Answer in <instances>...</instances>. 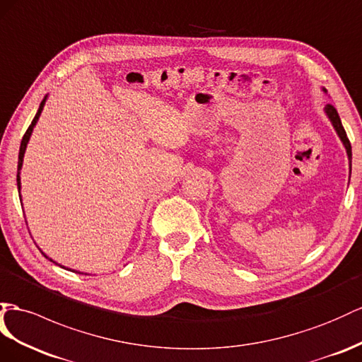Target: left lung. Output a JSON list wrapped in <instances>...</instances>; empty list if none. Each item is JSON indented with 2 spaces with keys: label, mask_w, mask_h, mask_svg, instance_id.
Instances as JSON below:
<instances>
[{
  "label": "left lung",
  "mask_w": 362,
  "mask_h": 362,
  "mask_svg": "<svg viewBox=\"0 0 362 362\" xmlns=\"http://www.w3.org/2000/svg\"><path fill=\"white\" fill-rule=\"evenodd\" d=\"M322 91L327 93L326 88H322ZM324 113H326V116L329 117L332 127L335 128V132H337V134L339 137V141L342 142V145H344V148H346V153H347V157H349V171L351 174V145H350L349 139H347V134L344 132V127H342V124H341V119L338 116V111L335 110V107L329 104V105L324 107Z\"/></svg>",
  "instance_id": "1"
}]
</instances>
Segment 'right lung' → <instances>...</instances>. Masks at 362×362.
<instances>
[{"mask_svg":"<svg viewBox=\"0 0 362 362\" xmlns=\"http://www.w3.org/2000/svg\"><path fill=\"white\" fill-rule=\"evenodd\" d=\"M45 100H47V96H45L44 99H42V102L40 104V108H38V113L35 115V117H33V120H32V124H30V127L27 128V132H25V134H24V137H23V141H21V146H20V154H18V174H16V185H18V192H20V199H21V168H23V160H24V154H25V148H27V144H29V141H30V136H32V133H33V128H35V125H36V122H38V119H40V116H41V113H42V108H44V105H45ZM23 200V199H21ZM44 254V252H42ZM44 257L45 258H49L50 262H53L50 257H47L44 254ZM53 263H57V262H53ZM58 264V263H57ZM58 266H61V264H58ZM61 267H64V266H61ZM69 271H73V269H69ZM73 272H76V271H73ZM81 274V272H79Z\"/></svg>","mask_w":362,"mask_h":362,"instance_id":"1","label":"right lung"}]
</instances>
